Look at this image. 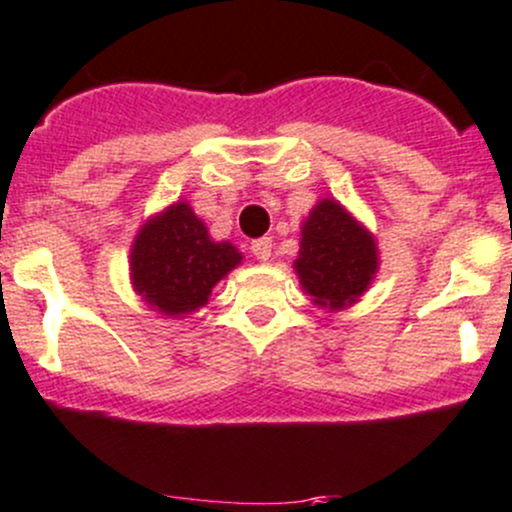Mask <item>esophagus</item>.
Returning <instances> with one entry per match:
<instances>
[{
  "instance_id": "esophagus-1",
  "label": "esophagus",
  "mask_w": 512,
  "mask_h": 512,
  "mask_svg": "<svg viewBox=\"0 0 512 512\" xmlns=\"http://www.w3.org/2000/svg\"><path fill=\"white\" fill-rule=\"evenodd\" d=\"M250 250H252V255L257 257V260L267 262L272 257V240H270V237H260V240L252 242Z\"/></svg>"
}]
</instances>
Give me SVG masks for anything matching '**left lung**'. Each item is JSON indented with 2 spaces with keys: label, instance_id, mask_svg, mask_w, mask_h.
Listing matches in <instances>:
<instances>
[{
  "label": "left lung",
  "instance_id": "obj_1",
  "mask_svg": "<svg viewBox=\"0 0 512 512\" xmlns=\"http://www.w3.org/2000/svg\"><path fill=\"white\" fill-rule=\"evenodd\" d=\"M379 270V250L364 225L334 198L314 205L302 225L294 272L317 307L339 312L359 302Z\"/></svg>",
  "mask_w": 512,
  "mask_h": 512
}]
</instances>
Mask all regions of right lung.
I'll return each instance as SVG.
<instances>
[{
	"mask_svg": "<svg viewBox=\"0 0 512 512\" xmlns=\"http://www.w3.org/2000/svg\"><path fill=\"white\" fill-rule=\"evenodd\" d=\"M242 262L232 242H215L188 203H173L138 230L131 245L133 289L165 317H185Z\"/></svg>",
	"mask_w": 512,
	"mask_h": 512,
	"instance_id": "add662e5",
	"label": "right lung"
}]
</instances>
